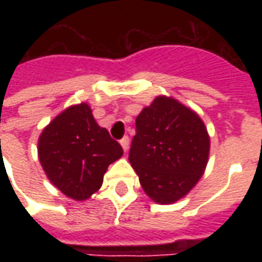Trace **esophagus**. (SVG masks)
Here are the masks:
<instances>
[{"label":"esophagus","mask_w":262,"mask_h":262,"mask_svg":"<svg viewBox=\"0 0 262 262\" xmlns=\"http://www.w3.org/2000/svg\"><path fill=\"white\" fill-rule=\"evenodd\" d=\"M120 146H122V148L125 150V153L129 150V137L125 136L122 140H120Z\"/></svg>","instance_id":"1"}]
</instances>
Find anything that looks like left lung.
<instances>
[{
  "label": "left lung",
  "instance_id": "8db88e82",
  "mask_svg": "<svg viewBox=\"0 0 262 262\" xmlns=\"http://www.w3.org/2000/svg\"><path fill=\"white\" fill-rule=\"evenodd\" d=\"M210 150L205 123L171 97H157L136 118L129 161L150 199L161 205L188 195L203 176Z\"/></svg>",
  "mask_w": 262,
  "mask_h": 262
}]
</instances>
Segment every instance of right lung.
<instances>
[{
  "label": "right lung",
  "instance_id": "add662e5",
  "mask_svg": "<svg viewBox=\"0 0 262 262\" xmlns=\"http://www.w3.org/2000/svg\"><path fill=\"white\" fill-rule=\"evenodd\" d=\"M37 154L54 187L66 196L84 201L101 188L109 164L119 160L123 150L82 102L64 109L43 129Z\"/></svg>",
  "mask_w": 262,
  "mask_h": 262
}]
</instances>
